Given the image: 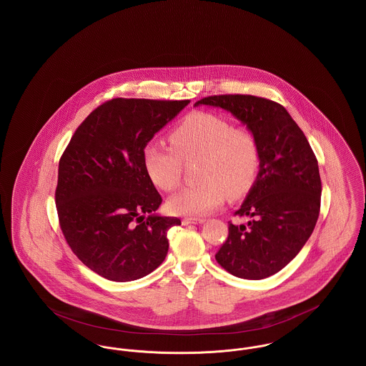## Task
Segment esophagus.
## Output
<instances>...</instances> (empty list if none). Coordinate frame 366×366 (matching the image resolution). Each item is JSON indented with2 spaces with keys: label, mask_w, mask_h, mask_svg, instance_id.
Returning <instances> with one entry per match:
<instances>
[{
  "label": "esophagus",
  "mask_w": 366,
  "mask_h": 366,
  "mask_svg": "<svg viewBox=\"0 0 366 366\" xmlns=\"http://www.w3.org/2000/svg\"><path fill=\"white\" fill-rule=\"evenodd\" d=\"M203 222H206L204 218H185L182 221L184 225H197V224H203Z\"/></svg>",
  "instance_id": "1"
}]
</instances>
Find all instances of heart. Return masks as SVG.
Segmentation results:
<instances>
[{"label":"heart","instance_id":"heart-1","mask_svg":"<svg viewBox=\"0 0 366 366\" xmlns=\"http://www.w3.org/2000/svg\"><path fill=\"white\" fill-rule=\"evenodd\" d=\"M173 148L151 142L144 148L142 162L149 179L163 191L181 182L182 162L197 160L199 184L177 192L167 202L175 215L202 217L218 209L225 199L236 200L252 188L261 166L255 137L217 115L194 112L170 134Z\"/></svg>","mask_w":366,"mask_h":366}]
</instances>
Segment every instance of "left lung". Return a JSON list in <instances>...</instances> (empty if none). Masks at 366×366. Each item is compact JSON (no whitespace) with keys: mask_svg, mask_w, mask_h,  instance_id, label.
<instances>
[{"mask_svg":"<svg viewBox=\"0 0 366 366\" xmlns=\"http://www.w3.org/2000/svg\"><path fill=\"white\" fill-rule=\"evenodd\" d=\"M230 112L255 137L261 166L242 207L247 224L229 222V236L215 255L236 277L262 280L295 258L313 233L320 214L321 179L310 144L288 111L247 96H211L194 103Z\"/></svg>","mask_w":366,"mask_h":366,"instance_id":"8db88e82","label":"left lung"}]
</instances>
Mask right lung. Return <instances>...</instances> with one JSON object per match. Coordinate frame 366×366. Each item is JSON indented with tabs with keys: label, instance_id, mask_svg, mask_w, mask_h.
Segmentation results:
<instances>
[{
	"label": "right lung",
	"instance_id": "add662e5",
	"mask_svg": "<svg viewBox=\"0 0 366 366\" xmlns=\"http://www.w3.org/2000/svg\"><path fill=\"white\" fill-rule=\"evenodd\" d=\"M189 100L114 99L76 129L59 163L56 207L72 252L104 279H141L164 261L178 218L162 203L142 152Z\"/></svg>",
	"mask_w": 366,
	"mask_h": 366
}]
</instances>
